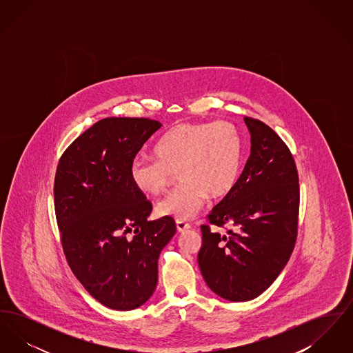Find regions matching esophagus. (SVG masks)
<instances>
[{"mask_svg": "<svg viewBox=\"0 0 353 353\" xmlns=\"http://www.w3.org/2000/svg\"><path fill=\"white\" fill-rule=\"evenodd\" d=\"M176 226H177V230L179 232H185V230H188V229H190V225L188 223V222H185L183 219H177L176 221Z\"/></svg>", "mask_w": 353, "mask_h": 353, "instance_id": "1", "label": "esophagus"}]
</instances>
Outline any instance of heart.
<instances>
[{"label": "heart", "instance_id": "obj_1", "mask_svg": "<svg viewBox=\"0 0 353 353\" xmlns=\"http://www.w3.org/2000/svg\"><path fill=\"white\" fill-rule=\"evenodd\" d=\"M156 157H136L130 174L143 193L157 196L168 188L173 172L180 184L157 203L161 216L189 219L208 199L232 192L242 163V137L233 123H180L154 147Z\"/></svg>", "mask_w": 353, "mask_h": 353}]
</instances>
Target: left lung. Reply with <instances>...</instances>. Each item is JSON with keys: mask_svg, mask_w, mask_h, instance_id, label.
<instances>
[{"mask_svg": "<svg viewBox=\"0 0 353 353\" xmlns=\"http://www.w3.org/2000/svg\"><path fill=\"white\" fill-rule=\"evenodd\" d=\"M245 123L252 134L250 157L232 192L208 214L209 223L201 225L197 256L206 285L230 302L252 301L272 285L295 248L299 221L292 153L263 121L246 117ZM210 224L232 228L222 236Z\"/></svg>", "mask_w": 353, "mask_h": 353, "instance_id": "1", "label": "left lung"}]
</instances>
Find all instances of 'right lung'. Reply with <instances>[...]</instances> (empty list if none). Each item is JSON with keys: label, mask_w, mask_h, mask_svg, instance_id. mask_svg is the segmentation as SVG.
I'll return each mask as SVG.
<instances>
[{"label": "right lung", "mask_w": 353, "mask_h": 353, "mask_svg": "<svg viewBox=\"0 0 353 353\" xmlns=\"http://www.w3.org/2000/svg\"><path fill=\"white\" fill-rule=\"evenodd\" d=\"M161 124L148 118L101 119L59 159L54 208L66 261L103 305L130 311L157 285V261L176 233L169 216L148 221L152 203L130 168Z\"/></svg>", "instance_id": "right-lung-1"}]
</instances>
